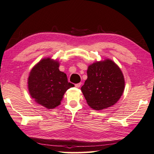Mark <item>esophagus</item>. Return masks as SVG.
<instances>
[{
    "instance_id": "34e87169",
    "label": "esophagus",
    "mask_w": 154,
    "mask_h": 154,
    "mask_svg": "<svg viewBox=\"0 0 154 154\" xmlns=\"http://www.w3.org/2000/svg\"><path fill=\"white\" fill-rule=\"evenodd\" d=\"M81 83H79V84H76L75 85V86L76 87V88H79L80 86H81Z\"/></svg>"
}]
</instances>
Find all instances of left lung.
<instances>
[{
	"mask_svg": "<svg viewBox=\"0 0 154 154\" xmlns=\"http://www.w3.org/2000/svg\"><path fill=\"white\" fill-rule=\"evenodd\" d=\"M87 75L81 90L90 108L101 110L116 103L124 92L125 79L115 62L109 59L94 62Z\"/></svg>",
	"mask_w": 154,
	"mask_h": 154,
	"instance_id": "8db88e82",
	"label": "left lung"
}]
</instances>
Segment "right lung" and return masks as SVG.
<instances>
[{
	"label": "right lung",
	"instance_id": "right-lung-1",
	"mask_svg": "<svg viewBox=\"0 0 154 154\" xmlns=\"http://www.w3.org/2000/svg\"><path fill=\"white\" fill-rule=\"evenodd\" d=\"M60 62L45 57L31 70L27 80L29 92L36 103L47 109L60 106L66 90L74 85L59 70Z\"/></svg>",
	"mask_w": 154,
	"mask_h": 154
}]
</instances>
